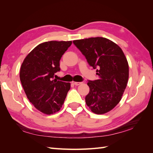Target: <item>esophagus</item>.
Listing matches in <instances>:
<instances>
[{"label":"esophagus","instance_id":"esophagus-1","mask_svg":"<svg viewBox=\"0 0 153 153\" xmlns=\"http://www.w3.org/2000/svg\"><path fill=\"white\" fill-rule=\"evenodd\" d=\"M72 83H73V84H74L75 85H80V84L82 83V82H73Z\"/></svg>","mask_w":153,"mask_h":153}]
</instances>
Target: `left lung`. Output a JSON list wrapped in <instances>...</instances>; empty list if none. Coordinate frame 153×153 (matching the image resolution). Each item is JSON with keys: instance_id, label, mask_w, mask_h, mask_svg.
I'll return each instance as SVG.
<instances>
[{"instance_id": "obj_1", "label": "left lung", "mask_w": 153, "mask_h": 153, "mask_svg": "<svg viewBox=\"0 0 153 153\" xmlns=\"http://www.w3.org/2000/svg\"><path fill=\"white\" fill-rule=\"evenodd\" d=\"M85 56L87 62L97 69L99 79L89 81V93L86 105L97 114L112 110L122 99L129 78V66L118 45L105 37H91L73 41Z\"/></svg>"}]
</instances>
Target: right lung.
<instances>
[{"label":"right lung","mask_w":153,"mask_h":153,"mask_svg":"<svg viewBox=\"0 0 153 153\" xmlns=\"http://www.w3.org/2000/svg\"><path fill=\"white\" fill-rule=\"evenodd\" d=\"M72 42L51 41L38 45L23 62L19 78L27 99L40 112L53 114L60 110L70 83L54 79L60 70L62 56Z\"/></svg>","instance_id":"1"}]
</instances>
